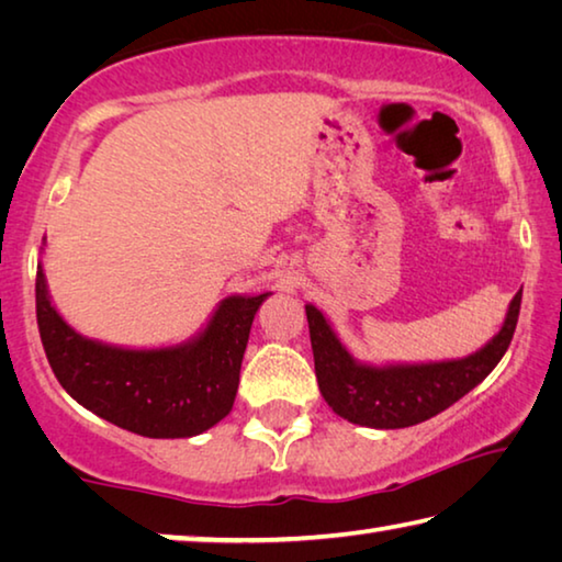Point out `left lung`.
<instances>
[{"label": "left lung", "instance_id": "1", "mask_svg": "<svg viewBox=\"0 0 562 562\" xmlns=\"http://www.w3.org/2000/svg\"><path fill=\"white\" fill-rule=\"evenodd\" d=\"M522 290L510 300L498 335L479 351L443 361L367 364L351 357L331 322L315 304H304L319 392L337 416L367 429H406L441 414L486 379L513 339Z\"/></svg>", "mask_w": 562, "mask_h": 562}]
</instances>
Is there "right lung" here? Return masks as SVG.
Returning <instances> with one entry per match:
<instances>
[{"instance_id":"obj_1","label":"right lung","mask_w":562,"mask_h":562,"mask_svg":"<svg viewBox=\"0 0 562 562\" xmlns=\"http://www.w3.org/2000/svg\"><path fill=\"white\" fill-rule=\"evenodd\" d=\"M270 294H231L178 345L121 347L59 315L40 262L36 322L56 379L83 408L148 439H190L231 414L252 319Z\"/></svg>"}]
</instances>
